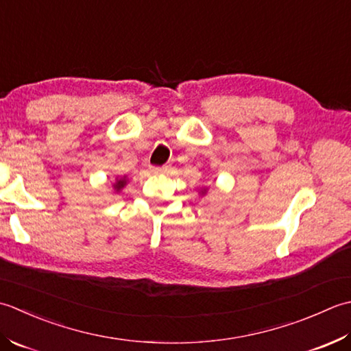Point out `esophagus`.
<instances>
[{
  "instance_id": "1",
  "label": "esophagus",
  "mask_w": 351,
  "mask_h": 351,
  "mask_svg": "<svg viewBox=\"0 0 351 351\" xmlns=\"http://www.w3.org/2000/svg\"><path fill=\"white\" fill-rule=\"evenodd\" d=\"M168 167H154L152 168V173L154 174H163V173H168Z\"/></svg>"
}]
</instances>
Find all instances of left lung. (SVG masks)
<instances>
[{"label": "left lung", "instance_id": "1", "mask_svg": "<svg viewBox=\"0 0 351 351\" xmlns=\"http://www.w3.org/2000/svg\"><path fill=\"white\" fill-rule=\"evenodd\" d=\"M207 192H209V188H207V186H204V188H202V189L198 191V194L203 197V195H206V194H207Z\"/></svg>", "mask_w": 351, "mask_h": 351}]
</instances>
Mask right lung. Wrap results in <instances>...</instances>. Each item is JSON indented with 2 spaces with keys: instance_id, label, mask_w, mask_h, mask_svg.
<instances>
[{
  "instance_id": "obj_1",
  "label": "right lung",
  "mask_w": 351,
  "mask_h": 351,
  "mask_svg": "<svg viewBox=\"0 0 351 351\" xmlns=\"http://www.w3.org/2000/svg\"><path fill=\"white\" fill-rule=\"evenodd\" d=\"M127 182H128L127 176H123V177H117V178H115V182L112 183V189H113V192H121V191H123V189L125 188Z\"/></svg>"
}]
</instances>
